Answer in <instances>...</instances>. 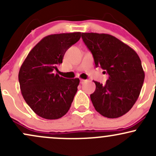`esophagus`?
<instances>
[{"instance_id": "1", "label": "esophagus", "mask_w": 156, "mask_h": 156, "mask_svg": "<svg viewBox=\"0 0 156 156\" xmlns=\"http://www.w3.org/2000/svg\"><path fill=\"white\" fill-rule=\"evenodd\" d=\"M86 81V80H84V79H80V83H84V82H85Z\"/></svg>"}]
</instances>
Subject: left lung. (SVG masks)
I'll return each mask as SVG.
<instances>
[{"instance_id":"1","label":"left lung","mask_w":156,"mask_h":156,"mask_svg":"<svg viewBox=\"0 0 156 156\" xmlns=\"http://www.w3.org/2000/svg\"><path fill=\"white\" fill-rule=\"evenodd\" d=\"M81 37L92 53L95 67H101L108 75L105 85L94 81L96 89L90 98L94 108L105 117H122L135 104L144 83L139 55L110 34L82 33Z\"/></svg>"}]
</instances>
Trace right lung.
I'll return each mask as SVG.
<instances>
[{
	"instance_id": "1",
	"label": "right lung",
	"mask_w": 156,
	"mask_h": 156,
	"mask_svg": "<svg viewBox=\"0 0 156 156\" xmlns=\"http://www.w3.org/2000/svg\"><path fill=\"white\" fill-rule=\"evenodd\" d=\"M80 32L48 35L29 52L19 71L21 93L34 113L46 119L67 114L76 95L79 78L54 74L64 55L80 38Z\"/></svg>"
}]
</instances>
